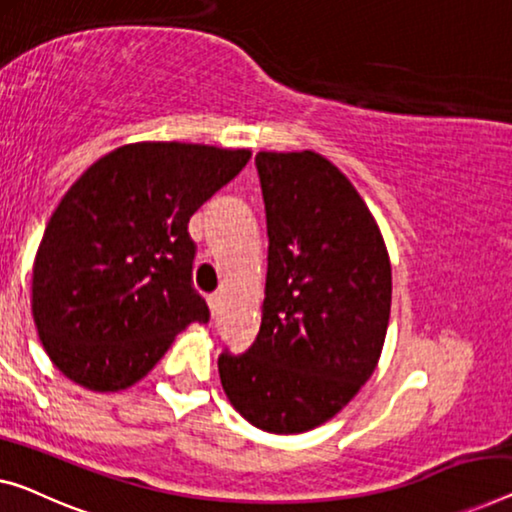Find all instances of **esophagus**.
Wrapping results in <instances>:
<instances>
[{"instance_id": "1", "label": "esophagus", "mask_w": 512, "mask_h": 512, "mask_svg": "<svg viewBox=\"0 0 512 512\" xmlns=\"http://www.w3.org/2000/svg\"><path fill=\"white\" fill-rule=\"evenodd\" d=\"M207 301H209L211 315H213V317H216V312H218V305H220V294H218V292H213V294H209V296H207Z\"/></svg>"}]
</instances>
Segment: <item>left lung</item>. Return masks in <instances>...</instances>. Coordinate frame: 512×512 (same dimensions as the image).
<instances>
[{
    "instance_id": "8db88e82",
    "label": "left lung",
    "mask_w": 512,
    "mask_h": 512,
    "mask_svg": "<svg viewBox=\"0 0 512 512\" xmlns=\"http://www.w3.org/2000/svg\"><path fill=\"white\" fill-rule=\"evenodd\" d=\"M269 269L262 326L218 372L259 430L329 421L375 372L391 315V264L372 213L338 167L312 151H259Z\"/></svg>"
}]
</instances>
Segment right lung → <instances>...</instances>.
Instances as JSON below:
<instances>
[{"label":"right lung","mask_w":512,"mask_h":512,"mask_svg":"<svg viewBox=\"0 0 512 512\" xmlns=\"http://www.w3.org/2000/svg\"><path fill=\"white\" fill-rule=\"evenodd\" d=\"M250 160L246 149L142 142L110 151L68 188L38 246L32 312L50 361L91 391L142 379L188 324V220Z\"/></svg>","instance_id":"right-lung-1"}]
</instances>
